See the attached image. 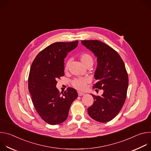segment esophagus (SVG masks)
<instances>
[{"mask_svg":"<svg viewBox=\"0 0 151 151\" xmlns=\"http://www.w3.org/2000/svg\"><path fill=\"white\" fill-rule=\"evenodd\" d=\"M78 96H82L85 95V93H82V92L78 91Z\"/></svg>","mask_w":151,"mask_h":151,"instance_id":"1","label":"esophagus"}]
</instances>
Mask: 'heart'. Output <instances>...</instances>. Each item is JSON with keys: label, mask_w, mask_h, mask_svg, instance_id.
Segmentation results:
<instances>
[{"label": "heart", "mask_w": 151, "mask_h": 151, "mask_svg": "<svg viewBox=\"0 0 151 151\" xmlns=\"http://www.w3.org/2000/svg\"><path fill=\"white\" fill-rule=\"evenodd\" d=\"M79 59L81 61V63L83 64V65L85 66H87L88 64H93V57L87 53H83L80 55L79 56ZM69 63L70 61H68L65 65V69L67 70L69 66ZM88 82V79L86 78H77L73 80L72 83L73 87L79 90H83L85 87H86V85H87V83Z\"/></svg>", "instance_id": "b5f03b06"}]
</instances>
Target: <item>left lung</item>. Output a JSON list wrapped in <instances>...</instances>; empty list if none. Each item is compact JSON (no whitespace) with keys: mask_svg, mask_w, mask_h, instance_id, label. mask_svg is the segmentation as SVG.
Here are the masks:
<instances>
[{"mask_svg":"<svg viewBox=\"0 0 151 151\" xmlns=\"http://www.w3.org/2000/svg\"><path fill=\"white\" fill-rule=\"evenodd\" d=\"M81 43L97 57L94 78L97 82L93 88L103 90L101 96L91 94L94 100L88 108V115L98 122H109L118 114L126 99L128 76L125 64L116 51L101 41Z\"/></svg>","mask_w":151,"mask_h":151,"instance_id":"8db88e82","label":"left lung"}]
</instances>
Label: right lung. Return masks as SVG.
<instances>
[{"label":"right lung","mask_w":151,"mask_h":151,"mask_svg":"<svg viewBox=\"0 0 151 151\" xmlns=\"http://www.w3.org/2000/svg\"><path fill=\"white\" fill-rule=\"evenodd\" d=\"M78 44V40L54 43L40 51L32 64L29 90L36 111L49 124L65 121L72 102L78 97L73 88H68L62 94L56 88L57 80L64 75V58Z\"/></svg>","instance_id":"right-lung-1"}]
</instances>
